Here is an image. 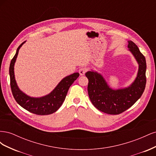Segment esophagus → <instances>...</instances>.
I'll return each mask as SVG.
<instances>
[{
  "label": "esophagus",
  "mask_w": 156,
  "mask_h": 156,
  "mask_svg": "<svg viewBox=\"0 0 156 156\" xmlns=\"http://www.w3.org/2000/svg\"><path fill=\"white\" fill-rule=\"evenodd\" d=\"M86 72H87V69L85 68H84V67L80 68V69H79V74L81 75H83L84 73H86Z\"/></svg>",
  "instance_id": "34e87169"
}]
</instances>
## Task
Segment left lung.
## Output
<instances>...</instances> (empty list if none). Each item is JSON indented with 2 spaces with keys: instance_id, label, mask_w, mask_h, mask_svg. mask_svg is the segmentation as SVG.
<instances>
[{
  "instance_id": "left-lung-1",
  "label": "left lung",
  "mask_w": 156,
  "mask_h": 156,
  "mask_svg": "<svg viewBox=\"0 0 156 156\" xmlns=\"http://www.w3.org/2000/svg\"><path fill=\"white\" fill-rule=\"evenodd\" d=\"M127 48L139 64L137 75L128 87L114 90L108 85L100 73L89 71L88 92L92 104L98 110L109 115H119L128 109L142 96L146 87V63L144 56L136 45L128 41Z\"/></svg>"
}]
</instances>
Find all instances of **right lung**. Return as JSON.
Returning a JSON list of instances; mask_svg holds the SVG:
<instances>
[{
  "label": "right lung",
  "mask_w": 156,
  "mask_h": 156,
  "mask_svg": "<svg viewBox=\"0 0 156 156\" xmlns=\"http://www.w3.org/2000/svg\"><path fill=\"white\" fill-rule=\"evenodd\" d=\"M25 41L18 47L16 53L11 60L9 69L10 77V86L12 94L17 103L27 111L37 115L53 114L60 107L67 95L68 89L79 76V73H74L64 77L55 89L48 95L40 98L27 96L19 88L14 75V65L17 57L19 50Z\"/></svg>",
  "instance_id": "add662e5"
}]
</instances>
